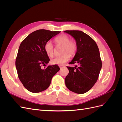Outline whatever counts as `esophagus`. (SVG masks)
Segmentation results:
<instances>
[{
    "mask_svg": "<svg viewBox=\"0 0 122 122\" xmlns=\"http://www.w3.org/2000/svg\"><path fill=\"white\" fill-rule=\"evenodd\" d=\"M59 67L60 68V69H62V68H63V66H61V65H60V66H59Z\"/></svg>",
    "mask_w": 122,
    "mask_h": 122,
    "instance_id": "obj_1",
    "label": "esophagus"
}]
</instances>
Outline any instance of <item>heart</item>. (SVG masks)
<instances>
[{
  "label": "heart",
  "instance_id": "heart-1",
  "mask_svg": "<svg viewBox=\"0 0 122 122\" xmlns=\"http://www.w3.org/2000/svg\"><path fill=\"white\" fill-rule=\"evenodd\" d=\"M55 42L57 45L61 46V55L54 57L51 60V63L53 65H62L68 61L70 55H74L77 50V45L74 40H70L69 36L65 34L58 36L55 39ZM45 52L49 57H53L54 54V47L52 43L48 42L44 47Z\"/></svg>",
  "mask_w": 122,
  "mask_h": 122
}]
</instances>
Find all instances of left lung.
I'll return each mask as SVG.
<instances>
[{
  "label": "left lung",
  "instance_id": "8db88e82",
  "mask_svg": "<svg viewBox=\"0 0 122 122\" xmlns=\"http://www.w3.org/2000/svg\"><path fill=\"white\" fill-rule=\"evenodd\" d=\"M76 41L77 50L69 64H77L74 67H67L68 75L65 84L68 89L79 94L86 93L97 82L102 68V61L96 43L86 33L79 30H65Z\"/></svg>",
  "mask_w": 122,
  "mask_h": 122
}]
</instances>
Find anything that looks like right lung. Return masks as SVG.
I'll return each instance as SVG.
<instances>
[{"mask_svg":"<svg viewBox=\"0 0 122 122\" xmlns=\"http://www.w3.org/2000/svg\"><path fill=\"white\" fill-rule=\"evenodd\" d=\"M60 32L39 29L29 34L21 42L16 67L20 81L28 91L36 93L46 90L53 76L60 70L56 65L41 68L50 61L44 49L45 44Z\"/></svg>","mask_w":122,"mask_h":122,"instance_id":"1","label":"right lung"}]
</instances>
